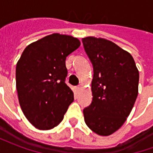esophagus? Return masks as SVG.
<instances>
[{
	"label": "esophagus",
	"mask_w": 153,
	"mask_h": 153,
	"mask_svg": "<svg viewBox=\"0 0 153 153\" xmlns=\"http://www.w3.org/2000/svg\"><path fill=\"white\" fill-rule=\"evenodd\" d=\"M81 88H82V86H81V85H79V86L76 87V90L78 91V92H79Z\"/></svg>",
	"instance_id": "obj_1"
}]
</instances>
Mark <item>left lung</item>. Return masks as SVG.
<instances>
[{
    "instance_id": "left-lung-1",
    "label": "left lung",
    "mask_w": 153,
    "mask_h": 153,
    "mask_svg": "<svg viewBox=\"0 0 153 153\" xmlns=\"http://www.w3.org/2000/svg\"><path fill=\"white\" fill-rule=\"evenodd\" d=\"M93 65V102L84 121L97 134L108 136L121 127L138 93L139 73L130 53L105 38H82Z\"/></svg>"
}]
</instances>
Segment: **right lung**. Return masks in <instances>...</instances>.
Returning <instances> with one entry per match:
<instances>
[{"mask_svg":"<svg viewBox=\"0 0 153 153\" xmlns=\"http://www.w3.org/2000/svg\"><path fill=\"white\" fill-rule=\"evenodd\" d=\"M80 41L52 33L26 47L16 65V89L22 111L35 128H53L62 121L74 101L65 82L66 57Z\"/></svg>","mask_w":153,"mask_h":153,"instance_id":"obj_1","label":"right lung"}]
</instances>
